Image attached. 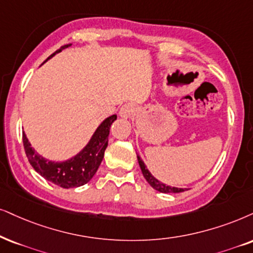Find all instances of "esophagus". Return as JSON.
<instances>
[{"instance_id": "34e87169", "label": "esophagus", "mask_w": 253, "mask_h": 253, "mask_svg": "<svg viewBox=\"0 0 253 253\" xmlns=\"http://www.w3.org/2000/svg\"><path fill=\"white\" fill-rule=\"evenodd\" d=\"M134 112H135V106H134L133 104H125L123 105V107L120 108L119 111V114L121 118H124V119H128L134 114Z\"/></svg>"}]
</instances>
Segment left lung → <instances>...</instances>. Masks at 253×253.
I'll return each mask as SVG.
<instances>
[{
	"instance_id": "obj_1",
	"label": "left lung",
	"mask_w": 253,
	"mask_h": 253,
	"mask_svg": "<svg viewBox=\"0 0 253 253\" xmlns=\"http://www.w3.org/2000/svg\"><path fill=\"white\" fill-rule=\"evenodd\" d=\"M137 161H139V165H140V168H141L143 177L146 178L147 182H148V183L152 185L155 190L160 191V193H182V191H184L183 188L170 187V185H166L165 183H162V182L158 181L152 174H150L149 170L145 166V164H143L142 160L140 159V156H137Z\"/></svg>"
}]
</instances>
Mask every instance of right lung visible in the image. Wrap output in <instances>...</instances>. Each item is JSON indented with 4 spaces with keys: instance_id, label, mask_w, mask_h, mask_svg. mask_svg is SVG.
I'll return each mask as SVG.
<instances>
[{
    "instance_id": "right-lung-1",
    "label": "right lung",
    "mask_w": 253,
    "mask_h": 253,
    "mask_svg": "<svg viewBox=\"0 0 253 253\" xmlns=\"http://www.w3.org/2000/svg\"><path fill=\"white\" fill-rule=\"evenodd\" d=\"M70 45L71 44L62 46L56 52L47 57L46 60ZM114 120H117L116 114L105 119L95 130L85 148L75 158L70 159L68 161L53 162L42 158L41 155H38V153L35 152L30 142L28 141L27 135L23 133L22 139H23L25 154H27V158L33 168L45 180L62 188H66V189L81 187V185L87 183L94 176L99 166L103 161L105 149L108 145V134H110L111 125L114 123Z\"/></svg>"
}]
</instances>
